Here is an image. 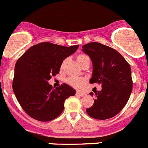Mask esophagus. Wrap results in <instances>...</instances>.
<instances>
[{"label":"esophagus","mask_w":148,"mask_h":148,"mask_svg":"<svg viewBox=\"0 0 148 148\" xmlns=\"http://www.w3.org/2000/svg\"><path fill=\"white\" fill-rule=\"evenodd\" d=\"M76 95H77V96H85V93H82V92H79V91H77V93H76Z\"/></svg>","instance_id":"esophagus-1"}]
</instances>
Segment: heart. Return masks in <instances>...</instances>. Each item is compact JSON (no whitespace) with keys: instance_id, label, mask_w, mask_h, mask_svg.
<instances>
[{"instance_id":"b5f03b06","label":"heart","mask_w":148,"mask_h":148,"mask_svg":"<svg viewBox=\"0 0 148 148\" xmlns=\"http://www.w3.org/2000/svg\"><path fill=\"white\" fill-rule=\"evenodd\" d=\"M86 57H88V56L83 55V54H80V55H79L78 56H77V61H81V60H83V59ZM67 82L70 85L74 87V88H79V87L82 85V83H83L84 79L82 78H79V77H72L68 79Z\"/></svg>"}]
</instances>
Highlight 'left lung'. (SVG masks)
<instances>
[{"label":"left lung","instance_id":"obj_1","mask_svg":"<svg viewBox=\"0 0 148 148\" xmlns=\"http://www.w3.org/2000/svg\"><path fill=\"white\" fill-rule=\"evenodd\" d=\"M82 51L93 62L90 82L101 85L95 92L93 105L86 110L91 118L106 120L113 118L128 102L133 87L130 65L117 50L99 42L82 46ZM93 96V93H90Z\"/></svg>","mask_w":148,"mask_h":148}]
</instances>
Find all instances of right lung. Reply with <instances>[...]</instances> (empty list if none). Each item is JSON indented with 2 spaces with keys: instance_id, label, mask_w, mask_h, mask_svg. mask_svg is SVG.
I'll use <instances>...</instances> for the list:
<instances>
[{
  "instance_id": "add662e5",
  "label": "right lung",
  "mask_w": 148,
  "mask_h": 148,
  "mask_svg": "<svg viewBox=\"0 0 148 148\" xmlns=\"http://www.w3.org/2000/svg\"><path fill=\"white\" fill-rule=\"evenodd\" d=\"M78 47L41 42L29 48L18 59L12 88L30 117L42 122L54 120L63 111L66 99L75 95L76 91L67 84L54 89L47 81L58 74L63 60Z\"/></svg>"
}]
</instances>
